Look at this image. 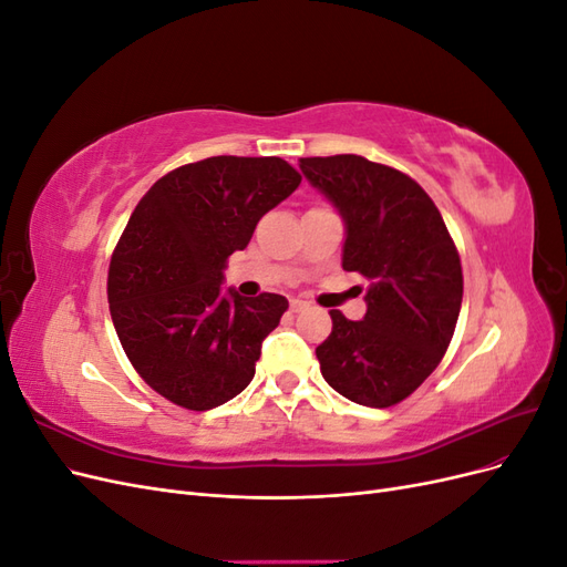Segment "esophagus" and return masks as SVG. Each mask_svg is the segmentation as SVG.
<instances>
[{
  "label": "esophagus",
  "instance_id": "obj_1",
  "mask_svg": "<svg viewBox=\"0 0 567 567\" xmlns=\"http://www.w3.org/2000/svg\"><path fill=\"white\" fill-rule=\"evenodd\" d=\"M305 307H307V302H305V300H300V298H293V300H290V310H293V312H300V310H305Z\"/></svg>",
  "mask_w": 567,
  "mask_h": 567
}]
</instances>
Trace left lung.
Wrapping results in <instances>:
<instances>
[{
	"label": "left lung",
	"mask_w": 567,
	"mask_h": 567,
	"mask_svg": "<svg viewBox=\"0 0 567 567\" xmlns=\"http://www.w3.org/2000/svg\"><path fill=\"white\" fill-rule=\"evenodd\" d=\"M300 169L346 221L342 269L369 279L362 321L331 312L321 375L357 404H398L452 342L463 298L456 246L431 196L400 169L352 153L300 158Z\"/></svg>",
	"instance_id": "8db88e82"
}]
</instances>
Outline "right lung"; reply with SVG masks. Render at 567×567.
Instances as JSON below:
<instances>
[{
    "mask_svg": "<svg viewBox=\"0 0 567 567\" xmlns=\"http://www.w3.org/2000/svg\"><path fill=\"white\" fill-rule=\"evenodd\" d=\"M300 182L281 158L213 156L167 173L134 208L109 267L111 319L136 373L165 400L208 411L252 381L288 300L219 286L229 255Z\"/></svg>",
    "mask_w": 567,
    "mask_h": 567,
    "instance_id": "right-lung-1",
    "label": "right lung"
}]
</instances>
